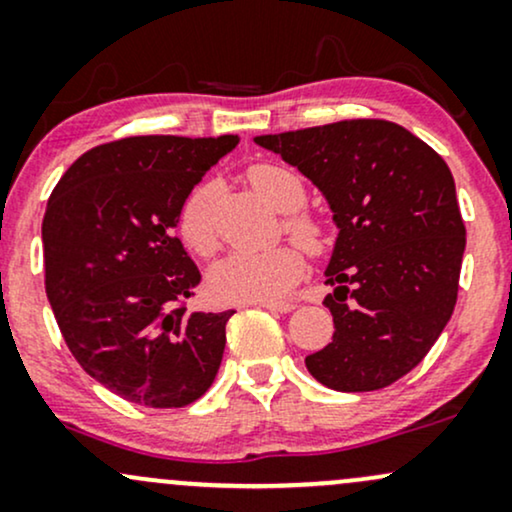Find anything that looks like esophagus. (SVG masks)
<instances>
[{
    "instance_id": "esophagus-1",
    "label": "esophagus",
    "mask_w": 512,
    "mask_h": 512,
    "mask_svg": "<svg viewBox=\"0 0 512 512\" xmlns=\"http://www.w3.org/2000/svg\"><path fill=\"white\" fill-rule=\"evenodd\" d=\"M258 306H263V309L268 311H278V314H287V311L294 309V304L290 302H256Z\"/></svg>"
}]
</instances>
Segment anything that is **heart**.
<instances>
[{
	"instance_id": "1",
	"label": "heart",
	"mask_w": 512,
	"mask_h": 512,
	"mask_svg": "<svg viewBox=\"0 0 512 512\" xmlns=\"http://www.w3.org/2000/svg\"><path fill=\"white\" fill-rule=\"evenodd\" d=\"M254 189L270 206L285 210L282 225L311 254L326 246L323 225L309 213L297 210L306 189L297 172L275 162H256L246 170ZM179 237L198 256L208 258L218 251V232L213 225V184H198L182 203L177 218ZM304 254L294 244H280L268 251H237L222 258L210 270V292L225 302H273L285 297L304 275Z\"/></svg>"
}]
</instances>
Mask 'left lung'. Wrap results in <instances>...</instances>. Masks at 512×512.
<instances>
[{
  "label": "left lung",
  "mask_w": 512,
  "mask_h": 512,
  "mask_svg": "<svg viewBox=\"0 0 512 512\" xmlns=\"http://www.w3.org/2000/svg\"><path fill=\"white\" fill-rule=\"evenodd\" d=\"M326 196L338 242L326 268L333 342L306 369L340 393L386 388L417 366L453 316L465 254L446 160L405 126L345 119L256 136Z\"/></svg>",
  "instance_id": "obj_1"
}]
</instances>
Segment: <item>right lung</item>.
<instances>
[{
    "mask_svg": "<svg viewBox=\"0 0 512 512\" xmlns=\"http://www.w3.org/2000/svg\"><path fill=\"white\" fill-rule=\"evenodd\" d=\"M237 136H129L83 153L42 220L45 290L88 376L136 405L186 407L213 386L227 311H186L201 282L179 210Z\"/></svg>",
    "mask_w": 512,
    "mask_h": 512,
    "instance_id": "obj_1",
    "label": "right lung"
}]
</instances>
